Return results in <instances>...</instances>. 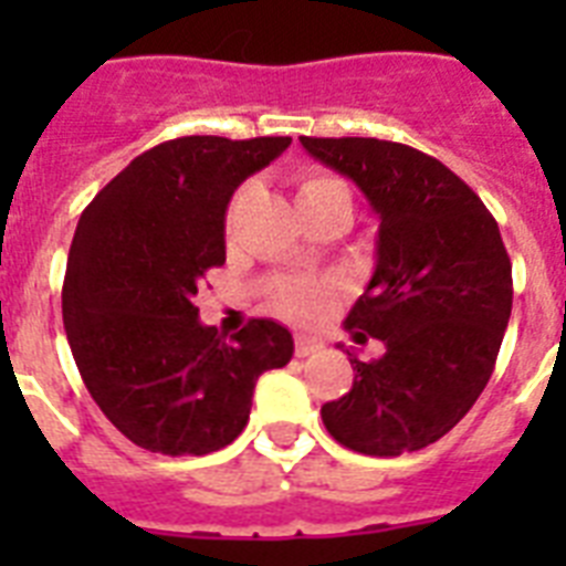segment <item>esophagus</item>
Segmentation results:
<instances>
[{
	"mask_svg": "<svg viewBox=\"0 0 566 566\" xmlns=\"http://www.w3.org/2000/svg\"><path fill=\"white\" fill-rule=\"evenodd\" d=\"M323 340H319V337H314V335H296L293 337V349H296V355H300V358H308V355H314V353H319V349H323Z\"/></svg>",
	"mask_w": 566,
	"mask_h": 566,
	"instance_id": "34e87169",
	"label": "esophagus"
}]
</instances>
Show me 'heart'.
<instances>
[{
    "label": "heart",
    "instance_id": "b5f03b06",
    "mask_svg": "<svg viewBox=\"0 0 566 566\" xmlns=\"http://www.w3.org/2000/svg\"><path fill=\"white\" fill-rule=\"evenodd\" d=\"M346 190V185L326 172H305L296 185V202L308 205L326 193ZM349 193V190H346ZM340 300V284L332 279H311V275H296V279H282L273 284V305L279 314L296 323H317L335 308Z\"/></svg>",
    "mask_w": 566,
    "mask_h": 566
}]
</instances>
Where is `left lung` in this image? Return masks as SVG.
Wrapping results in <instances>:
<instances>
[{"instance_id": "8db88e82", "label": "left lung", "mask_w": 566, "mask_h": 566, "mask_svg": "<svg viewBox=\"0 0 566 566\" xmlns=\"http://www.w3.org/2000/svg\"><path fill=\"white\" fill-rule=\"evenodd\" d=\"M378 217L376 270L344 326L385 344L323 405L328 434L394 458L440 440L488 385L509 328L511 258L484 202L438 158L376 137H300Z\"/></svg>"}]
</instances>
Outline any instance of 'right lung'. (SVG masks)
<instances>
[{
	"instance_id": "1",
	"label": "right lung",
	"mask_w": 566,
	"mask_h": 566,
	"mask_svg": "<svg viewBox=\"0 0 566 566\" xmlns=\"http://www.w3.org/2000/svg\"><path fill=\"white\" fill-rule=\"evenodd\" d=\"M291 137L193 135L137 155L93 196L66 258L64 328L102 413L161 455H208L238 438L261 373L293 358L291 332L249 319L229 340L199 323L196 284L226 264L234 190Z\"/></svg>"
}]
</instances>
